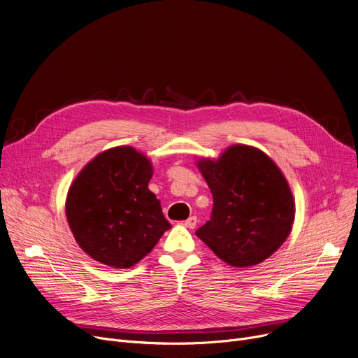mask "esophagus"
Here are the masks:
<instances>
[{
    "mask_svg": "<svg viewBox=\"0 0 358 358\" xmlns=\"http://www.w3.org/2000/svg\"><path fill=\"white\" fill-rule=\"evenodd\" d=\"M196 224H197V217L196 216H190L189 219L184 222V227H187L189 229H194Z\"/></svg>",
    "mask_w": 358,
    "mask_h": 358,
    "instance_id": "1",
    "label": "esophagus"
}]
</instances>
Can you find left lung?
<instances>
[{"instance_id": "obj_1", "label": "left lung", "mask_w": 358, "mask_h": 358, "mask_svg": "<svg viewBox=\"0 0 358 358\" xmlns=\"http://www.w3.org/2000/svg\"><path fill=\"white\" fill-rule=\"evenodd\" d=\"M197 168L213 194L210 220L196 235L222 261L238 268L257 266L287 239L294 220L290 185L275 162L248 145H232Z\"/></svg>"}]
</instances>
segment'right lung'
<instances>
[{
    "instance_id": "right-lung-1",
    "label": "right lung",
    "mask_w": 358,
    "mask_h": 358,
    "mask_svg": "<svg viewBox=\"0 0 358 358\" xmlns=\"http://www.w3.org/2000/svg\"><path fill=\"white\" fill-rule=\"evenodd\" d=\"M152 162L131 146L92 158L71 184L65 212L71 232L92 259L129 268L154 250L171 224L148 189Z\"/></svg>"
}]
</instances>
